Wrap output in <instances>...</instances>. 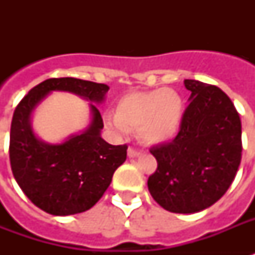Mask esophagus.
<instances>
[{"instance_id": "esophagus-1", "label": "esophagus", "mask_w": 255, "mask_h": 255, "mask_svg": "<svg viewBox=\"0 0 255 255\" xmlns=\"http://www.w3.org/2000/svg\"><path fill=\"white\" fill-rule=\"evenodd\" d=\"M141 155V152L140 151H136L133 148H128V157L129 159H135V157H139Z\"/></svg>"}]
</instances>
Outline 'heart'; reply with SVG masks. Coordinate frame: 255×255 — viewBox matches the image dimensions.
<instances>
[{"instance_id": "heart-1", "label": "heart", "mask_w": 255, "mask_h": 255, "mask_svg": "<svg viewBox=\"0 0 255 255\" xmlns=\"http://www.w3.org/2000/svg\"><path fill=\"white\" fill-rule=\"evenodd\" d=\"M184 115V102L172 88L131 92L120 98L115 118H107L108 128L124 135L137 131L141 141L151 145L168 143L178 133Z\"/></svg>"}]
</instances>
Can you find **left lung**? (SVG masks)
<instances>
[{
    "instance_id": "left-lung-1",
    "label": "left lung",
    "mask_w": 255,
    "mask_h": 255,
    "mask_svg": "<svg viewBox=\"0 0 255 255\" xmlns=\"http://www.w3.org/2000/svg\"><path fill=\"white\" fill-rule=\"evenodd\" d=\"M184 85L189 106L177 136L149 149L157 169L148 189L168 212L190 214L213 205L232 185L241 163V119L221 88L193 79Z\"/></svg>"
}]
</instances>
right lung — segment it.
<instances>
[{"label":"right lung","instance_id":"add662e5","mask_svg":"<svg viewBox=\"0 0 255 255\" xmlns=\"http://www.w3.org/2000/svg\"><path fill=\"white\" fill-rule=\"evenodd\" d=\"M110 87L77 78H51L19 102L10 128V164L14 178L30 201L53 216L91 209L107 190L112 176L127 159V145L102 139L103 120L95 104ZM54 91L71 92L90 102L92 120L79 134L61 143H46L32 129L35 108Z\"/></svg>","mask_w":255,"mask_h":255}]
</instances>
